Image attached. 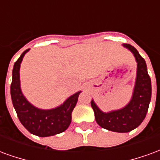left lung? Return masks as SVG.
<instances>
[{
	"label": "left lung",
	"instance_id": "8db88e82",
	"mask_svg": "<svg viewBox=\"0 0 160 160\" xmlns=\"http://www.w3.org/2000/svg\"><path fill=\"white\" fill-rule=\"evenodd\" d=\"M122 45L133 53L137 62L136 79L131 100L123 108L110 112L102 111L93 99L91 101L97 123L103 128L118 133L130 132L143 122L152 96L151 79L148 75L145 60L134 47L128 43Z\"/></svg>",
	"mask_w": 160,
	"mask_h": 160
}]
</instances>
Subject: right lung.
<instances>
[{"label": "right lung", "instance_id": "1", "mask_svg": "<svg viewBox=\"0 0 160 160\" xmlns=\"http://www.w3.org/2000/svg\"><path fill=\"white\" fill-rule=\"evenodd\" d=\"M28 51L29 49H26L21 54L12 68L11 98L17 116L23 126L31 134L39 137H48L62 133L69 127L72 120V111L76 105L78 97L81 92L73 94L62 104L54 109L42 110L32 105L23 95L19 80L20 64L24 56Z\"/></svg>", "mask_w": 160, "mask_h": 160}]
</instances>
